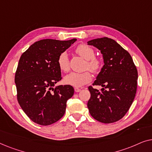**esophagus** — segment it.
I'll return each mask as SVG.
<instances>
[{
	"mask_svg": "<svg viewBox=\"0 0 152 152\" xmlns=\"http://www.w3.org/2000/svg\"><path fill=\"white\" fill-rule=\"evenodd\" d=\"M80 91H81V89H80V88H75V91L76 93L80 92Z\"/></svg>",
	"mask_w": 152,
	"mask_h": 152,
	"instance_id": "34e87169",
	"label": "esophagus"
}]
</instances>
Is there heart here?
Instances as JSON below:
<instances>
[{"mask_svg":"<svg viewBox=\"0 0 152 152\" xmlns=\"http://www.w3.org/2000/svg\"><path fill=\"white\" fill-rule=\"evenodd\" d=\"M76 53L86 60L85 67L91 71L97 72L101 68V61L98 58L95 57V51L92 48L86 44L79 45L75 49ZM57 64L59 69L64 72H67L70 68L69 59L66 52L61 53L58 57ZM92 77L88 71L82 72H71L64 77L65 84L75 87H81L91 81Z\"/></svg>","mask_w":152,"mask_h":152,"instance_id":"heart-1","label":"heart"}]
</instances>
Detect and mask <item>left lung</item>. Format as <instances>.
Listing matches in <instances>:
<instances>
[{"mask_svg": "<svg viewBox=\"0 0 152 152\" xmlns=\"http://www.w3.org/2000/svg\"><path fill=\"white\" fill-rule=\"evenodd\" d=\"M102 55L104 66L93 85L88 87L91 97L87 104L89 113L97 121L113 123L129 111L136 96L138 71L130 54L108 37L88 41Z\"/></svg>", "mask_w": 152, "mask_h": 152, "instance_id": "1", "label": "left lung"}]
</instances>
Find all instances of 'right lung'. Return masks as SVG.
Listing matches in <instances>:
<instances>
[{
    "mask_svg": "<svg viewBox=\"0 0 152 152\" xmlns=\"http://www.w3.org/2000/svg\"><path fill=\"white\" fill-rule=\"evenodd\" d=\"M76 41L42 39L20 56L15 74L17 99L23 111L35 123L50 125L65 113L66 102L73 95L74 88L70 85L54 88L61 80L57 59Z\"/></svg>",
    "mask_w": 152,
    "mask_h": 152,
    "instance_id": "obj_1",
    "label": "right lung"
}]
</instances>
